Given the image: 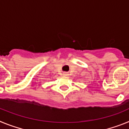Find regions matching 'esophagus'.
I'll return each instance as SVG.
<instances>
[{
  "label": "esophagus",
  "mask_w": 129,
  "mask_h": 129,
  "mask_svg": "<svg viewBox=\"0 0 129 129\" xmlns=\"http://www.w3.org/2000/svg\"><path fill=\"white\" fill-rule=\"evenodd\" d=\"M63 75H64V76H67L68 74H67V73L64 72V73H63Z\"/></svg>",
  "instance_id": "34e87169"
}]
</instances>
